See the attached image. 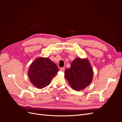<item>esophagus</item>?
I'll list each match as a JSON object with an SVG mask.
<instances>
[{
	"label": "esophagus",
	"instance_id": "obj_1",
	"mask_svg": "<svg viewBox=\"0 0 122 122\" xmlns=\"http://www.w3.org/2000/svg\"><path fill=\"white\" fill-rule=\"evenodd\" d=\"M60 71H61V72H64V71H65V68L64 67H62V68H61V69H60Z\"/></svg>",
	"mask_w": 122,
	"mask_h": 122
}]
</instances>
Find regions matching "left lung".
<instances>
[{"mask_svg": "<svg viewBox=\"0 0 122 122\" xmlns=\"http://www.w3.org/2000/svg\"><path fill=\"white\" fill-rule=\"evenodd\" d=\"M65 77L74 90L86 88L93 78V70L89 61L87 58H76L72 62L71 67L65 70Z\"/></svg>", "mask_w": 122, "mask_h": 122, "instance_id": "left-lung-1", "label": "left lung"}]
</instances>
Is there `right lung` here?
I'll return each mask as SVG.
<instances>
[{
    "label": "right lung",
    "mask_w": 122,
    "mask_h": 122,
    "mask_svg": "<svg viewBox=\"0 0 122 122\" xmlns=\"http://www.w3.org/2000/svg\"><path fill=\"white\" fill-rule=\"evenodd\" d=\"M58 71L56 65L49 58L40 57L32 62L28 75L31 83L41 89L49 85Z\"/></svg>",
    "instance_id": "right-lung-1"
}]
</instances>
